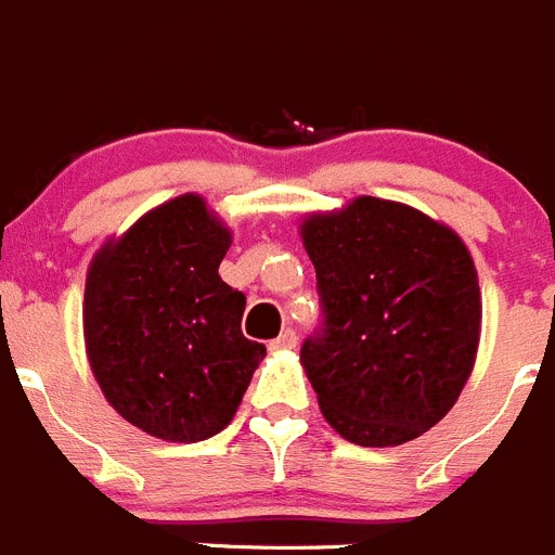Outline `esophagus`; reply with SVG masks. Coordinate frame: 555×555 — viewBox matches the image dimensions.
<instances>
[{
  "label": "esophagus",
  "mask_w": 555,
  "mask_h": 555,
  "mask_svg": "<svg viewBox=\"0 0 555 555\" xmlns=\"http://www.w3.org/2000/svg\"><path fill=\"white\" fill-rule=\"evenodd\" d=\"M269 347H272L274 352H278V349H294L297 347V333H294L292 327H286L281 335H278V338L272 340V344H269Z\"/></svg>",
  "instance_id": "1"
}]
</instances>
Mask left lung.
Segmentation results:
<instances>
[{
    "label": "left lung",
    "mask_w": 555,
    "mask_h": 555,
    "mask_svg": "<svg viewBox=\"0 0 555 555\" xmlns=\"http://www.w3.org/2000/svg\"><path fill=\"white\" fill-rule=\"evenodd\" d=\"M322 324L299 349L324 418L349 443L415 440L449 413L481 327L474 258L410 206L358 197L302 222Z\"/></svg>",
    "instance_id": "left-lung-1"
}]
</instances>
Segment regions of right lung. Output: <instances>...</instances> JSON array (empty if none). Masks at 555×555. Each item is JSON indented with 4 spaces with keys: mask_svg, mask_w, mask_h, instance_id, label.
Listing matches in <instances>:
<instances>
[{
    "mask_svg": "<svg viewBox=\"0 0 555 555\" xmlns=\"http://www.w3.org/2000/svg\"><path fill=\"white\" fill-rule=\"evenodd\" d=\"M231 231L181 195L109 242L88 272L85 340L106 401L129 424L197 443L231 424L267 354L244 338L242 292L220 278Z\"/></svg>",
    "mask_w": 555,
    "mask_h": 555,
    "instance_id": "1",
    "label": "right lung"
}]
</instances>
